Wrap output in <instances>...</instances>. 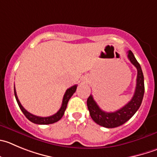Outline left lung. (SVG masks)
<instances>
[{"label": "left lung", "mask_w": 157, "mask_h": 157, "mask_svg": "<svg viewBox=\"0 0 157 157\" xmlns=\"http://www.w3.org/2000/svg\"><path fill=\"white\" fill-rule=\"evenodd\" d=\"M128 59L136 68V86L132 99L126 105L113 113H107L99 108L92 95L87 99L89 113L95 122L105 128H115L127 122L140 107L144 95V77L140 65L131 51L128 52Z\"/></svg>", "instance_id": "left-lung-1"}]
</instances>
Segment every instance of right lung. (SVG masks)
<instances>
[{
    "instance_id": "obj_1",
    "label": "right lung",
    "mask_w": 157,
    "mask_h": 157,
    "mask_svg": "<svg viewBox=\"0 0 157 157\" xmlns=\"http://www.w3.org/2000/svg\"><path fill=\"white\" fill-rule=\"evenodd\" d=\"M76 89H77V85H75V86H71V87H70L69 89H67L65 95H64L62 106H61L60 109H59L57 113H55V114L52 115V116H48V117H41V116H35V115L31 114V113H30L29 112L27 111V110L22 106L20 101H19L18 98H17V93H16V91H15V87H14V95H15L17 102V104H18L19 107H20L21 110L22 111V113H24V115L26 116V118L28 119V120L34 122V123H35V124H39V125L52 124V123H55V122L60 120V119H62V116H63L64 113H65V109H66L68 100L70 99V98H71V97L72 96L73 94L75 93V92L76 91Z\"/></svg>"
}]
</instances>
